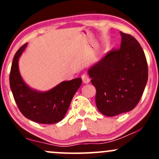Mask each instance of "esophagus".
Wrapping results in <instances>:
<instances>
[{
    "mask_svg": "<svg viewBox=\"0 0 159 159\" xmlns=\"http://www.w3.org/2000/svg\"><path fill=\"white\" fill-rule=\"evenodd\" d=\"M81 79H82V81L84 84H89L90 82V78L87 76V75H84V74L81 75Z\"/></svg>",
    "mask_w": 159,
    "mask_h": 159,
    "instance_id": "esophagus-1",
    "label": "esophagus"
}]
</instances>
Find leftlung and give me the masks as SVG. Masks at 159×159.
<instances>
[{"label":"left lung","instance_id":"1","mask_svg":"<svg viewBox=\"0 0 159 159\" xmlns=\"http://www.w3.org/2000/svg\"><path fill=\"white\" fill-rule=\"evenodd\" d=\"M120 48L107 53L89 68L99 111L115 116L134 109L148 81V65L139 41L121 32Z\"/></svg>","mask_w":159,"mask_h":159}]
</instances>
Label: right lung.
Returning <instances> with one entry per match:
<instances>
[{
	"instance_id": "1",
	"label": "right lung",
	"mask_w": 159,
	"mask_h": 159,
	"mask_svg": "<svg viewBox=\"0 0 159 159\" xmlns=\"http://www.w3.org/2000/svg\"><path fill=\"white\" fill-rule=\"evenodd\" d=\"M24 44L14 54L10 73V87L16 104L28 119L41 124H54L66 115L74 95L81 86V78L62 81L47 91L30 88L19 70L18 61L26 48Z\"/></svg>"
}]
</instances>
